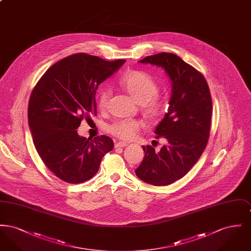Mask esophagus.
I'll list each match as a JSON object with an SVG mask.
<instances>
[{
    "label": "esophagus",
    "instance_id": "esophagus-1",
    "mask_svg": "<svg viewBox=\"0 0 251 251\" xmlns=\"http://www.w3.org/2000/svg\"><path fill=\"white\" fill-rule=\"evenodd\" d=\"M127 145H128L127 142H118L115 144V148H123V147H126Z\"/></svg>",
    "mask_w": 251,
    "mask_h": 251
}]
</instances>
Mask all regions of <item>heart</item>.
<instances>
[{
    "instance_id": "b5f03b06",
    "label": "heart",
    "mask_w": 251,
    "mask_h": 251,
    "mask_svg": "<svg viewBox=\"0 0 251 251\" xmlns=\"http://www.w3.org/2000/svg\"><path fill=\"white\" fill-rule=\"evenodd\" d=\"M118 84L120 89L140 104L141 111L149 120L161 119L167 110V103L159 98L158 84L153 78L142 72H128L123 75ZM112 94L110 88H103L98 95V107L104 112L108 108L109 100ZM140 127V123L134 120H120L115 121L108 127V131L121 139H130L133 137Z\"/></svg>"
}]
</instances>
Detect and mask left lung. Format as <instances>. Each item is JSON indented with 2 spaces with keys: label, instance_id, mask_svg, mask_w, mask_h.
<instances>
[{
  "label": "left lung",
  "instance_id": "1",
  "mask_svg": "<svg viewBox=\"0 0 251 251\" xmlns=\"http://www.w3.org/2000/svg\"><path fill=\"white\" fill-rule=\"evenodd\" d=\"M139 63L164 69L172 85L168 111L154 131L167 145L158 152L142 146L145 156L135 169L141 180L165 186L181 179L202 154L210 135L212 98L202 74L174 53L150 55Z\"/></svg>",
  "mask_w": 251,
  "mask_h": 251
}]
</instances>
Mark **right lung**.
I'll return each mask as SVG.
<instances>
[{
	"label": "right lung",
	"mask_w": 251,
	"mask_h": 251,
	"mask_svg": "<svg viewBox=\"0 0 251 251\" xmlns=\"http://www.w3.org/2000/svg\"><path fill=\"white\" fill-rule=\"evenodd\" d=\"M125 63L76 53L52 65L34 87L28 123L36 151L60 179L81 183L98 172L114 148L106 135L85 138L77 132L82 120L97 115L98 86Z\"/></svg>",
	"instance_id": "right-lung-1"
}]
</instances>
